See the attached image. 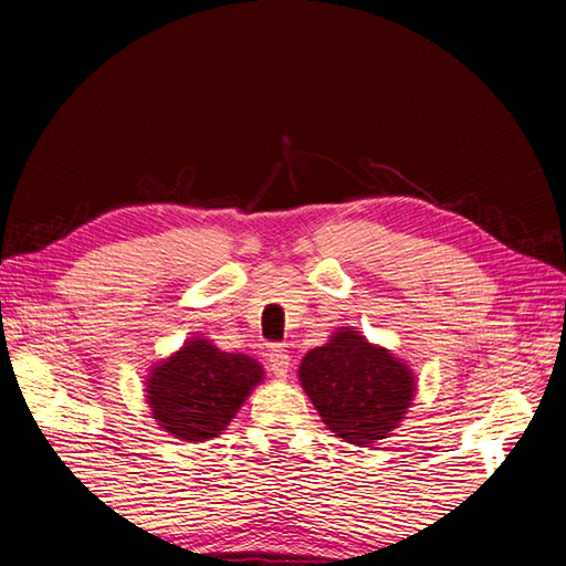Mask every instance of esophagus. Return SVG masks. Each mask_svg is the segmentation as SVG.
I'll use <instances>...</instances> for the list:
<instances>
[{
	"mask_svg": "<svg viewBox=\"0 0 566 566\" xmlns=\"http://www.w3.org/2000/svg\"><path fill=\"white\" fill-rule=\"evenodd\" d=\"M290 354H286L284 347H272L270 349V369L274 371V377L280 379H286V375H290Z\"/></svg>",
	"mask_w": 566,
	"mask_h": 566,
	"instance_id": "esophagus-1",
	"label": "esophagus"
}]
</instances>
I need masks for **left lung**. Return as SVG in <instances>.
Wrapping results in <instances>:
<instances>
[{"label": "left lung", "mask_w": 566, "mask_h": 566, "mask_svg": "<svg viewBox=\"0 0 566 566\" xmlns=\"http://www.w3.org/2000/svg\"><path fill=\"white\" fill-rule=\"evenodd\" d=\"M300 381L324 424L357 447L395 432L417 391L405 361L352 327H339L327 344L304 354Z\"/></svg>", "instance_id": "8db88e82"}]
</instances>
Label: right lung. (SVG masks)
Returning a JSON list of instances; mask_svg holds the SVG:
<instances>
[{
  "label": "right lung",
  "mask_w": 566,
  "mask_h": 566,
  "mask_svg": "<svg viewBox=\"0 0 566 566\" xmlns=\"http://www.w3.org/2000/svg\"><path fill=\"white\" fill-rule=\"evenodd\" d=\"M264 379L262 364L191 337L159 361L147 379V405L157 424L185 442L222 434L244 399Z\"/></svg>",
  "instance_id": "right-lung-1"
}]
</instances>
